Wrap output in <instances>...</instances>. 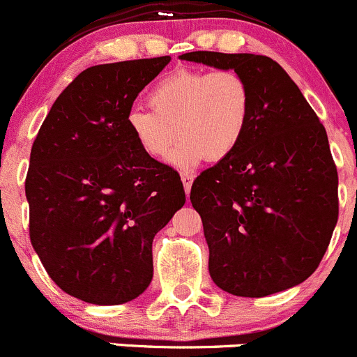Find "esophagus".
I'll list each match as a JSON object with an SVG mask.
<instances>
[{"label": "esophagus", "mask_w": 357, "mask_h": 357, "mask_svg": "<svg viewBox=\"0 0 357 357\" xmlns=\"http://www.w3.org/2000/svg\"><path fill=\"white\" fill-rule=\"evenodd\" d=\"M180 178H182V183H183V189H185V194H187V196H189L190 185H192L194 177H192V175H189V174H182V175H180Z\"/></svg>", "instance_id": "1"}]
</instances>
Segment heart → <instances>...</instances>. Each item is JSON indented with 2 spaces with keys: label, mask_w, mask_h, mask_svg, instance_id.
I'll return each mask as SVG.
<instances>
[{
  "label": "heart",
  "mask_w": 357,
  "mask_h": 357,
  "mask_svg": "<svg viewBox=\"0 0 357 357\" xmlns=\"http://www.w3.org/2000/svg\"><path fill=\"white\" fill-rule=\"evenodd\" d=\"M151 109H132L126 126L154 160L170 153L175 167L190 170L203 160L222 161L241 144L252 118V90L236 70H177L149 93Z\"/></svg>",
  "instance_id": "1"
}]
</instances>
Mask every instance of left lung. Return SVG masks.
I'll list each match as a JSON object with an SVG mask.
<instances>
[{
	"label": "left lung",
	"mask_w": 357,
	"mask_h": 357,
	"mask_svg": "<svg viewBox=\"0 0 357 357\" xmlns=\"http://www.w3.org/2000/svg\"><path fill=\"white\" fill-rule=\"evenodd\" d=\"M180 60L241 74L252 118L238 149L192 183L218 288L267 297L319 266L338 218V175L324 126L287 70L253 54L190 52Z\"/></svg>",
	"instance_id": "obj_1"
}]
</instances>
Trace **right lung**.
Instances as JSON below:
<instances>
[{
	"instance_id": "1",
	"label": "right lung",
	"mask_w": 357,
	"mask_h": 357,
	"mask_svg": "<svg viewBox=\"0 0 357 357\" xmlns=\"http://www.w3.org/2000/svg\"><path fill=\"white\" fill-rule=\"evenodd\" d=\"M172 57L88 67L52 105L31 149L29 236L48 276L83 302L118 305L153 280V239L185 203L174 168L130 135L137 95Z\"/></svg>"
}]
</instances>
